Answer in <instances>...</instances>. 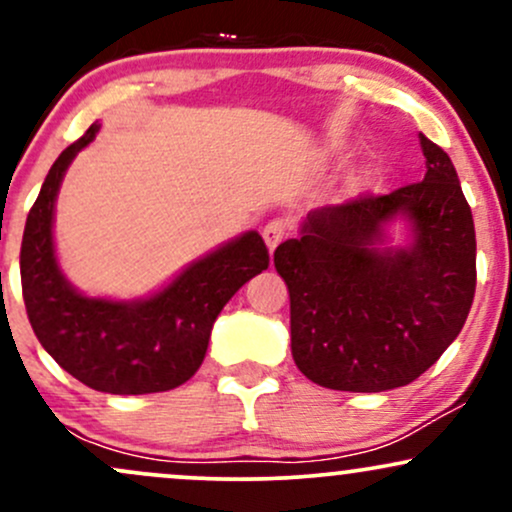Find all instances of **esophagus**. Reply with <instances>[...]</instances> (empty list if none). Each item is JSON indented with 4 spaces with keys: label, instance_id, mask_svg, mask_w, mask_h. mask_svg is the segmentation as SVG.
Wrapping results in <instances>:
<instances>
[{
    "label": "esophagus",
    "instance_id": "1",
    "mask_svg": "<svg viewBox=\"0 0 512 512\" xmlns=\"http://www.w3.org/2000/svg\"><path fill=\"white\" fill-rule=\"evenodd\" d=\"M286 231H289V226H286L284 219L269 221L262 231V238H264V243H267V248L274 250L276 245L286 238Z\"/></svg>",
    "mask_w": 512,
    "mask_h": 512
}]
</instances>
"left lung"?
Returning <instances> with one entry per match:
<instances>
[{"label":"left lung","instance_id":"left-lung-1","mask_svg":"<svg viewBox=\"0 0 512 512\" xmlns=\"http://www.w3.org/2000/svg\"><path fill=\"white\" fill-rule=\"evenodd\" d=\"M421 137L426 175L390 195L320 207L274 250L291 296V354L308 380L344 392L409 385L460 334L477 289V238L450 156ZM407 215L409 249H378Z\"/></svg>","mask_w":512,"mask_h":512}]
</instances>
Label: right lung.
<instances>
[{
	"instance_id": "1",
	"label": "right lung",
	"mask_w": 512,
	"mask_h": 512,
	"mask_svg": "<svg viewBox=\"0 0 512 512\" xmlns=\"http://www.w3.org/2000/svg\"><path fill=\"white\" fill-rule=\"evenodd\" d=\"M98 122L52 163L28 211L21 243V289L43 349L79 383L110 395L173 390L202 366L223 305L269 267L257 231L192 262L173 284L146 301L88 298L64 279L52 243V211L72 158L96 137Z\"/></svg>"
}]
</instances>
